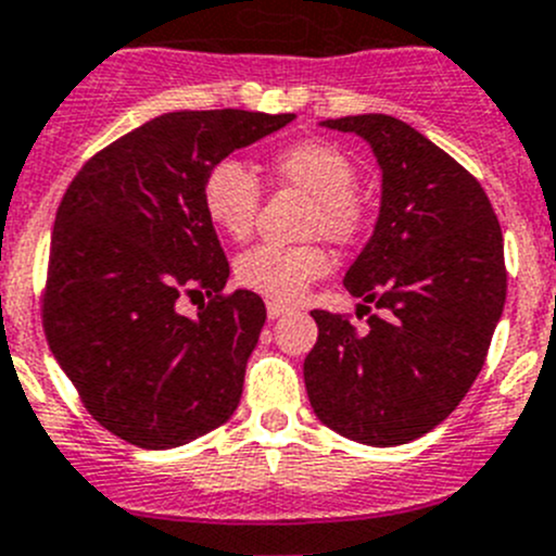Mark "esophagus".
Masks as SVG:
<instances>
[{
  "label": "esophagus",
  "instance_id": "34e87169",
  "mask_svg": "<svg viewBox=\"0 0 556 556\" xmlns=\"http://www.w3.org/2000/svg\"><path fill=\"white\" fill-rule=\"evenodd\" d=\"M290 312V306H285V304H279V301H266V315L271 317H279V315H288Z\"/></svg>",
  "mask_w": 556,
  "mask_h": 556
}]
</instances>
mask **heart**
<instances>
[{
	"label": "heart",
	"mask_w": 556,
	"mask_h": 556,
	"mask_svg": "<svg viewBox=\"0 0 556 556\" xmlns=\"http://www.w3.org/2000/svg\"><path fill=\"white\" fill-rule=\"evenodd\" d=\"M268 170L285 187L309 195L304 236H326L333 244H355L366 230V201L355 190V165L333 143L306 141L288 143L268 160ZM201 203L206 217L230 239H247L255 228L261 208V185L239 160H217L201 185ZM331 268L320 241L282 247L255 244L236 257V279L241 288L271 301H295L304 290Z\"/></svg>",
	"instance_id": "obj_1"
}]
</instances>
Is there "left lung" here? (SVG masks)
Here are the masks:
<instances>
[{
	"label": "left lung",
	"mask_w": 556,
	"mask_h": 556,
	"mask_svg": "<svg viewBox=\"0 0 556 556\" xmlns=\"http://www.w3.org/2000/svg\"><path fill=\"white\" fill-rule=\"evenodd\" d=\"M323 127L361 135L380 163V217L344 288L358 315H381L358 333L312 312L306 393L333 432L391 448L443 424L483 369L508 290L503 230L476 176L409 124L364 113Z\"/></svg>",
	"instance_id": "8db88e82"
}]
</instances>
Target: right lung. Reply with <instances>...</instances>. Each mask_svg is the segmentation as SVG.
<instances>
[{
	"label": "right lung",
	"instance_id": "add662e5",
	"mask_svg": "<svg viewBox=\"0 0 556 556\" xmlns=\"http://www.w3.org/2000/svg\"><path fill=\"white\" fill-rule=\"evenodd\" d=\"M293 113L174 111L86 160L59 203L42 328L100 427L138 448L185 445L239 407L266 323L252 290L225 293L228 257L201 203L206 170ZM206 292L198 318L181 298Z\"/></svg>",
	"mask_w": 556,
	"mask_h": 556
}]
</instances>
